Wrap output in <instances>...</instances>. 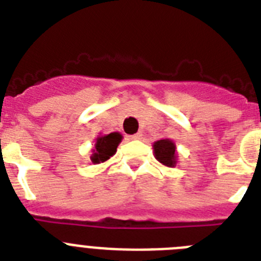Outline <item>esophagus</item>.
<instances>
[{"label":"esophagus","instance_id":"1","mask_svg":"<svg viewBox=\"0 0 261 261\" xmlns=\"http://www.w3.org/2000/svg\"><path fill=\"white\" fill-rule=\"evenodd\" d=\"M128 137H129V140H140V138L142 137V133L138 132V133H136V135L128 136Z\"/></svg>","mask_w":261,"mask_h":261}]
</instances>
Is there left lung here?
Here are the masks:
<instances>
[{
  "instance_id": "8db88e82",
  "label": "left lung",
  "mask_w": 261,
  "mask_h": 261,
  "mask_svg": "<svg viewBox=\"0 0 261 261\" xmlns=\"http://www.w3.org/2000/svg\"><path fill=\"white\" fill-rule=\"evenodd\" d=\"M154 156L159 163H162L163 166L167 167H174L176 165V146L174 142L168 138L165 140H159V141L154 142Z\"/></svg>"
}]
</instances>
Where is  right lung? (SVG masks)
<instances>
[{"label":"right lung","instance_id":"right-lung-1","mask_svg":"<svg viewBox=\"0 0 261 261\" xmlns=\"http://www.w3.org/2000/svg\"><path fill=\"white\" fill-rule=\"evenodd\" d=\"M123 140V136L120 135L119 132L110 133L106 136H99L96 137L95 147L93 150V155L90 156L91 162L93 163H100L106 162L107 159L116 153V149L119 144Z\"/></svg>","mask_w":261,"mask_h":261}]
</instances>
